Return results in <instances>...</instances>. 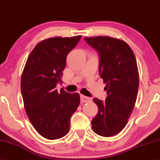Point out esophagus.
<instances>
[{
    "instance_id": "esophagus-1",
    "label": "esophagus",
    "mask_w": 160,
    "mask_h": 160,
    "mask_svg": "<svg viewBox=\"0 0 160 160\" xmlns=\"http://www.w3.org/2000/svg\"><path fill=\"white\" fill-rule=\"evenodd\" d=\"M90 100H91L90 97L84 96V95H82V94H81L80 95V101L82 102H87L90 101Z\"/></svg>"
}]
</instances>
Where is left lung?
<instances>
[{
  "mask_svg": "<svg viewBox=\"0 0 160 160\" xmlns=\"http://www.w3.org/2000/svg\"><path fill=\"white\" fill-rule=\"evenodd\" d=\"M99 56V73L107 97L94 98L98 113L92 121L97 135L110 137L126 126L133 109L139 86L138 69L133 51L127 43L109 37H85Z\"/></svg>",
  "mask_w": 160,
  "mask_h": 160,
  "instance_id": "1",
  "label": "left lung"
}]
</instances>
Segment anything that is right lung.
I'll list each match as a JSON object with an SVG mask.
<instances>
[{
	"mask_svg": "<svg viewBox=\"0 0 160 160\" xmlns=\"http://www.w3.org/2000/svg\"><path fill=\"white\" fill-rule=\"evenodd\" d=\"M82 36L54 37L39 42L29 54L21 78V93L28 118L45 138L56 140L66 135L70 119L79 106V94L68 93L61 84L66 57Z\"/></svg>",
	"mask_w": 160,
	"mask_h": 160,
	"instance_id": "obj_1",
	"label": "right lung"
}]
</instances>
